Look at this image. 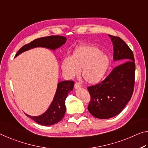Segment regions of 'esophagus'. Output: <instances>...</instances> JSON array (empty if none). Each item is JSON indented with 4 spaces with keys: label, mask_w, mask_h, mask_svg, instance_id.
I'll use <instances>...</instances> for the list:
<instances>
[{
    "label": "esophagus",
    "mask_w": 148,
    "mask_h": 148,
    "mask_svg": "<svg viewBox=\"0 0 148 148\" xmlns=\"http://www.w3.org/2000/svg\"><path fill=\"white\" fill-rule=\"evenodd\" d=\"M81 87V84L79 83H76L75 84V88L77 89V88H79Z\"/></svg>",
    "instance_id": "34e87169"
}]
</instances>
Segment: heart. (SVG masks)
Instances as JSON below:
<instances>
[{
    "mask_svg": "<svg viewBox=\"0 0 148 148\" xmlns=\"http://www.w3.org/2000/svg\"><path fill=\"white\" fill-rule=\"evenodd\" d=\"M110 66L108 56L93 46H80L75 48L71 57H65L61 63L63 72L70 79L82 75L86 83L97 84L107 74Z\"/></svg>",
    "mask_w": 148,
    "mask_h": 148,
    "instance_id": "b5f03b06",
    "label": "heart"
}]
</instances>
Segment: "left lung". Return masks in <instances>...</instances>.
Returning a JSON list of instances; mask_svg holds the SVG:
<instances>
[{
    "label": "left lung",
    "mask_w": 148,
    "mask_h": 148,
    "mask_svg": "<svg viewBox=\"0 0 148 148\" xmlns=\"http://www.w3.org/2000/svg\"><path fill=\"white\" fill-rule=\"evenodd\" d=\"M113 45V60L117 65L99 84L88 86L91 100L88 110L101 119L118 115L131 98L134 86L135 63L132 50L124 40L109 35Z\"/></svg>",
    "instance_id": "1"
}]
</instances>
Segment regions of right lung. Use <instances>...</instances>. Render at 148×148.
<instances>
[{"label":"right lung","instance_id":"1","mask_svg":"<svg viewBox=\"0 0 148 148\" xmlns=\"http://www.w3.org/2000/svg\"><path fill=\"white\" fill-rule=\"evenodd\" d=\"M66 41V37L58 35L37 38L21 47L17 52L15 57L27 50L37 47H42L55 50L64 45ZM73 86L74 82L72 81L60 82L58 84L56 91L51 104L43 114L38 116H31L26 113L25 115L38 124L43 126H50L58 123L62 119L65 115L66 111L65 105V99L69 92L73 89Z\"/></svg>","mask_w":148,"mask_h":148}]
</instances>
